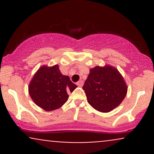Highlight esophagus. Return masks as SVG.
<instances>
[{"instance_id": "34e87169", "label": "esophagus", "mask_w": 154, "mask_h": 154, "mask_svg": "<svg viewBox=\"0 0 154 154\" xmlns=\"http://www.w3.org/2000/svg\"><path fill=\"white\" fill-rule=\"evenodd\" d=\"M77 85L78 86V87H82L83 85V81L82 80H79L78 82H77Z\"/></svg>"}]
</instances>
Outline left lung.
<instances>
[{
  "mask_svg": "<svg viewBox=\"0 0 154 154\" xmlns=\"http://www.w3.org/2000/svg\"><path fill=\"white\" fill-rule=\"evenodd\" d=\"M82 89L88 103L100 112H109L117 107L128 91L123 77L111 66H95L91 69Z\"/></svg>",
  "mask_w": 154,
  "mask_h": 154,
  "instance_id": "1",
  "label": "left lung"
}]
</instances>
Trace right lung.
Here are the masks:
<instances>
[{"label": "right lung", "instance_id": "obj_1", "mask_svg": "<svg viewBox=\"0 0 154 154\" xmlns=\"http://www.w3.org/2000/svg\"><path fill=\"white\" fill-rule=\"evenodd\" d=\"M77 85L69 77L63 75L59 66H42L34 75L29 85V95L38 106L50 111L59 109L67 101L68 93Z\"/></svg>", "mask_w": 154, "mask_h": 154}]
</instances>
